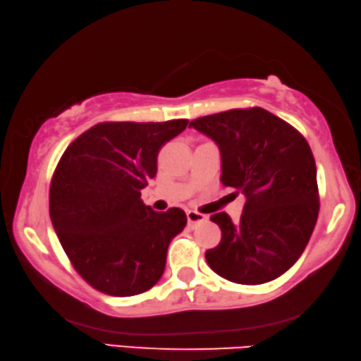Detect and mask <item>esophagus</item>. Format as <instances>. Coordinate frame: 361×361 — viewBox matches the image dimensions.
<instances>
[{"mask_svg": "<svg viewBox=\"0 0 361 361\" xmlns=\"http://www.w3.org/2000/svg\"><path fill=\"white\" fill-rule=\"evenodd\" d=\"M187 221L190 226H195V224L206 221V216L200 214V212H197V211H187Z\"/></svg>", "mask_w": 361, "mask_h": 361, "instance_id": "1", "label": "esophagus"}]
</instances>
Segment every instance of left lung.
Returning a JSON list of instances; mask_svg holds the SVG:
<instances>
[{"label":"left lung","mask_w":361,"mask_h":361,"mask_svg":"<svg viewBox=\"0 0 361 361\" xmlns=\"http://www.w3.org/2000/svg\"><path fill=\"white\" fill-rule=\"evenodd\" d=\"M221 152L226 187L246 197L238 222L211 216L222 240L206 251L209 267L228 281L262 285L296 264L314 232L318 209L315 159L307 140L264 109H235L193 120Z\"/></svg>","instance_id":"1"}]
</instances>
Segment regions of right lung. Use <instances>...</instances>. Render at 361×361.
<instances>
[{"label":"right lung","instance_id":"add662e5","mask_svg":"<svg viewBox=\"0 0 361 361\" xmlns=\"http://www.w3.org/2000/svg\"><path fill=\"white\" fill-rule=\"evenodd\" d=\"M187 123H100L63 152L49 190L52 227L75 270L100 293L135 296L161 279L187 216L153 211L140 190L157 176L161 145Z\"/></svg>","mask_w":361,"mask_h":361}]
</instances>
